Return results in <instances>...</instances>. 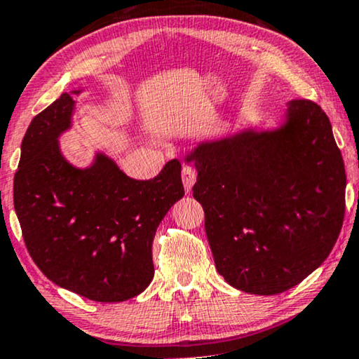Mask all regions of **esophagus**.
<instances>
[{"label":"esophagus","mask_w":359,"mask_h":359,"mask_svg":"<svg viewBox=\"0 0 359 359\" xmlns=\"http://www.w3.org/2000/svg\"><path fill=\"white\" fill-rule=\"evenodd\" d=\"M196 180V170L195 168H191V165H184V169H182V182H184V187H185V191L187 194H190L191 187H194Z\"/></svg>","instance_id":"obj_1"}]
</instances>
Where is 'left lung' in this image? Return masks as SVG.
<instances>
[{
	"instance_id": "8db88e82",
	"label": "left lung",
	"mask_w": 359,
	"mask_h": 359,
	"mask_svg": "<svg viewBox=\"0 0 359 359\" xmlns=\"http://www.w3.org/2000/svg\"><path fill=\"white\" fill-rule=\"evenodd\" d=\"M195 200L215 265L231 286L278 294L324 264L345 218V164L330 120L312 100L287 104L286 122L200 143Z\"/></svg>"
}]
</instances>
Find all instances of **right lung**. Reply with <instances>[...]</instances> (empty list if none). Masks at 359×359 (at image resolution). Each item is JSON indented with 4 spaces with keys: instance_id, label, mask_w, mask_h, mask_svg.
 <instances>
[{
    "instance_id": "right-lung-1",
    "label": "right lung",
    "mask_w": 359,
    "mask_h": 359,
    "mask_svg": "<svg viewBox=\"0 0 359 359\" xmlns=\"http://www.w3.org/2000/svg\"><path fill=\"white\" fill-rule=\"evenodd\" d=\"M73 109L63 93L30 122L14 175V210L29 254L48 280L90 301H127L153 280L151 247L184 196L182 165L169 161L149 180L128 177L104 154L90 168H74L58 146Z\"/></svg>"
}]
</instances>
